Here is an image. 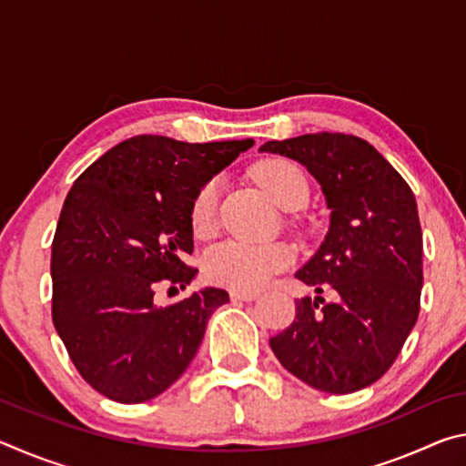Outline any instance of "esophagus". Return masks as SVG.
Listing matches in <instances>:
<instances>
[{
	"mask_svg": "<svg viewBox=\"0 0 466 466\" xmlns=\"http://www.w3.org/2000/svg\"><path fill=\"white\" fill-rule=\"evenodd\" d=\"M230 298H232V302H252V299H257V291L232 289L230 291Z\"/></svg>",
	"mask_w": 466,
	"mask_h": 466,
	"instance_id": "1",
	"label": "esophagus"
}]
</instances>
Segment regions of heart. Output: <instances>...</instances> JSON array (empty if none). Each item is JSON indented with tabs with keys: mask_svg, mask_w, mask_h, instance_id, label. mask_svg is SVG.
<instances>
[{
	"mask_svg": "<svg viewBox=\"0 0 466 466\" xmlns=\"http://www.w3.org/2000/svg\"><path fill=\"white\" fill-rule=\"evenodd\" d=\"M257 183L281 209H302L310 199V183L298 164L273 157L255 168ZM222 185L211 178L191 201V228L197 238H209L218 230V209ZM294 263V252L286 244H250L228 240L209 248L203 258V271L209 281L238 291L263 288L275 273Z\"/></svg>",
	"mask_w": 466,
	"mask_h": 466,
	"instance_id": "1",
	"label": "heart"
}]
</instances>
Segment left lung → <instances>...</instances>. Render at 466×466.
I'll list each match as a JSON object with an SVG mask.
<instances>
[{"instance_id": "8db88e82", "label": "left lung", "mask_w": 466, "mask_h": 466, "mask_svg": "<svg viewBox=\"0 0 466 466\" xmlns=\"http://www.w3.org/2000/svg\"><path fill=\"white\" fill-rule=\"evenodd\" d=\"M319 180L330 226L296 273L325 298L296 299V319L269 339L275 358L312 389L347 394L382 378L420 317L423 240L415 195L368 141L309 133L267 141Z\"/></svg>"}]
</instances>
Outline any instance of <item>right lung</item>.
I'll use <instances>...</instances> for the list:
<instances>
[{
    "label": "right lung",
    "instance_id": "right-lung-1",
    "mask_svg": "<svg viewBox=\"0 0 466 466\" xmlns=\"http://www.w3.org/2000/svg\"><path fill=\"white\" fill-rule=\"evenodd\" d=\"M252 144L136 136L69 188L51 252L53 325L77 372L110 400L144 403L177 382L230 299L203 288L157 306L154 294L193 281V197Z\"/></svg>",
    "mask_w": 466,
    "mask_h": 466
}]
</instances>
